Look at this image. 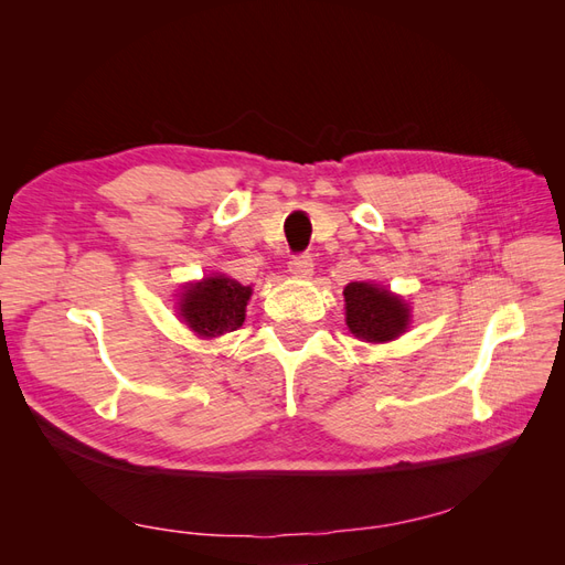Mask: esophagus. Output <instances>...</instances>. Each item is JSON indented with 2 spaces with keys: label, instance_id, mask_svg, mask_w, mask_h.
I'll return each mask as SVG.
<instances>
[{
  "label": "esophagus",
  "instance_id": "34e87169",
  "mask_svg": "<svg viewBox=\"0 0 565 565\" xmlns=\"http://www.w3.org/2000/svg\"><path fill=\"white\" fill-rule=\"evenodd\" d=\"M289 273L297 278H309L313 273V256L311 254H297L289 259Z\"/></svg>",
  "mask_w": 565,
  "mask_h": 565
}]
</instances>
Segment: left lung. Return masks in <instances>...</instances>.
<instances>
[{
	"label": "left lung",
	"instance_id": "obj_1",
	"mask_svg": "<svg viewBox=\"0 0 565 565\" xmlns=\"http://www.w3.org/2000/svg\"><path fill=\"white\" fill-rule=\"evenodd\" d=\"M349 330L365 341L396 339L407 328L409 311L401 297L370 282H349L344 289Z\"/></svg>",
	"mask_w": 565,
	"mask_h": 565
}]
</instances>
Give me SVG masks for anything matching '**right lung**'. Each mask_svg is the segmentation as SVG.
<instances>
[{
  "instance_id": "add662e5",
  "label": "right lung",
  "mask_w": 565,
  "mask_h": 565,
  "mask_svg": "<svg viewBox=\"0 0 565 565\" xmlns=\"http://www.w3.org/2000/svg\"><path fill=\"white\" fill-rule=\"evenodd\" d=\"M252 289L237 280L216 276L191 285L181 299V316L188 328L202 337L237 330L245 322V306Z\"/></svg>"
}]
</instances>
